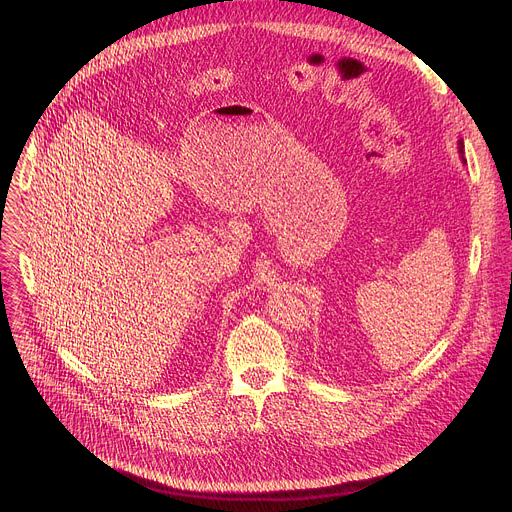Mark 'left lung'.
I'll return each mask as SVG.
<instances>
[{"label": "left lung", "instance_id": "8db88e82", "mask_svg": "<svg viewBox=\"0 0 512 512\" xmlns=\"http://www.w3.org/2000/svg\"><path fill=\"white\" fill-rule=\"evenodd\" d=\"M458 152L462 154V162L466 164V160H464V139H458Z\"/></svg>", "mask_w": 512, "mask_h": 512}]
</instances>
